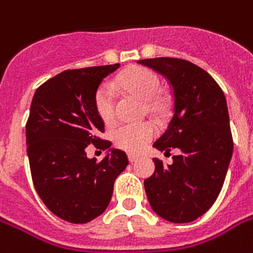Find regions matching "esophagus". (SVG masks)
I'll use <instances>...</instances> for the list:
<instances>
[{
    "label": "esophagus",
    "instance_id": "esophagus-1",
    "mask_svg": "<svg viewBox=\"0 0 253 253\" xmlns=\"http://www.w3.org/2000/svg\"><path fill=\"white\" fill-rule=\"evenodd\" d=\"M139 159L138 155H134V154H128V160H130V163H134L136 162Z\"/></svg>",
    "mask_w": 253,
    "mask_h": 253
}]
</instances>
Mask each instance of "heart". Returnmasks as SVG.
<instances>
[{
    "label": "heart",
    "mask_w": 253,
    "mask_h": 253,
    "mask_svg": "<svg viewBox=\"0 0 253 253\" xmlns=\"http://www.w3.org/2000/svg\"><path fill=\"white\" fill-rule=\"evenodd\" d=\"M115 85L125 93L144 101L146 109L155 115H162L166 110V101L159 94L162 83L154 71L135 67L121 73ZM95 110L105 123L115 118V101L113 90L107 85H101L94 97ZM113 140L119 148L138 152L154 138L155 126L150 122L122 123L113 130Z\"/></svg>",
    "instance_id": "b5f03b06"
}]
</instances>
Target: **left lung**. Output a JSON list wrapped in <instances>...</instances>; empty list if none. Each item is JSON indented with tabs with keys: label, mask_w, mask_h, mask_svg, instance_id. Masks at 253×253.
Listing matches in <instances>:
<instances>
[{
	"label": "left lung",
	"mask_w": 253,
	"mask_h": 253,
	"mask_svg": "<svg viewBox=\"0 0 253 253\" xmlns=\"http://www.w3.org/2000/svg\"><path fill=\"white\" fill-rule=\"evenodd\" d=\"M138 63L163 75L172 87V118L154 147L166 154L180 150L168 166L154 159V174L144 180L147 198L159 216L188 223L215 202L231 162L226 97L206 71L188 60L155 57Z\"/></svg>",
	"instance_id": "1"
}]
</instances>
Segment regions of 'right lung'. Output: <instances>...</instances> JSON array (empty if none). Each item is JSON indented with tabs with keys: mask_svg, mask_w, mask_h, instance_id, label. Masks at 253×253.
<instances>
[{
	"mask_svg": "<svg viewBox=\"0 0 253 253\" xmlns=\"http://www.w3.org/2000/svg\"><path fill=\"white\" fill-rule=\"evenodd\" d=\"M119 64L68 69L38 87L26 123V144L34 186L41 200L61 219L86 223L106 210L115 178L128 164L111 148L97 162L85 148L106 150L99 138L105 123L95 110L99 84Z\"/></svg>",
	"mask_w": 253,
	"mask_h": 253,
	"instance_id": "obj_1",
	"label": "right lung"
}]
</instances>
